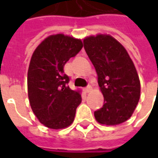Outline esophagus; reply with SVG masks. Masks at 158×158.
<instances>
[{"label": "esophagus", "mask_w": 158, "mask_h": 158, "mask_svg": "<svg viewBox=\"0 0 158 158\" xmlns=\"http://www.w3.org/2000/svg\"><path fill=\"white\" fill-rule=\"evenodd\" d=\"M91 89H92V88H91L90 86H87L86 88H85V89H84V90H85V93H89L91 91Z\"/></svg>", "instance_id": "1"}]
</instances>
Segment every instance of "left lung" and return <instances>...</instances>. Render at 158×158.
<instances>
[{
    "instance_id": "8db88e82",
    "label": "left lung",
    "mask_w": 158,
    "mask_h": 158,
    "mask_svg": "<svg viewBox=\"0 0 158 158\" xmlns=\"http://www.w3.org/2000/svg\"><path fill=\"white\" fill-rule=\"evenodd\" d=\"M84 47L96 69L104 105L94 113L96 121L118 125L132 116L140 96V82L135 64L123 45L110 35L84 39Z\"/></svg>"
}]
</instances>
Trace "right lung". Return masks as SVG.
<instances>
[{"label": "right lung", "mask_w": 158, "mask_h": 158, "mask_svg": "<svg viewBox=\"0 0 158 158\" xmlns=\"http://www.w3.org/2000/svg\"><path fill=\"white\" fill-rule=\"evenodd\" d=\"M80 39L63 34L45 38L33 53L28 70V96L33 113L43 125L64 129L74 120L82 98L69 88L64 65L82 49Z\"/></svg>", "instance_id": "1"}]
</instances>
